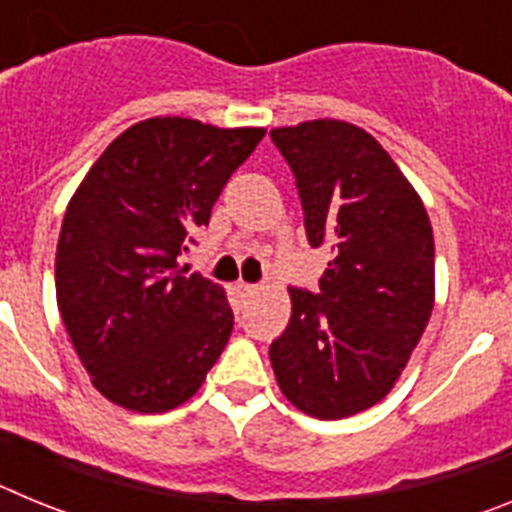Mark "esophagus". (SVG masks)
<instances>
[{
	"instance_id": "34e87169",
	"label": "esophagus",
	"mask_w": 512,
	"mask_h": 512,
	"mask_svg": "<svg viewBox=\"0 0 512 512\" xmlns=\"http://www.w3.org/2000/svg\"><path fill=\"white\" fill-rule=\"evenodd\" d=\"M256 284H246V282H241V284H235V292H238V295L241 297H251V295H256Z\"/></svg>"
}]
</instances>
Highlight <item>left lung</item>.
Wrapping results in <instances>:
<instances>
[{"mask_svg":"<svg viewBox=\"0 0 512 512\" xmlns=\"http://www.w3.org/2000/svg\"><path fill=\"white\" fill-rule=\"evenodd\" d=\"M269 135L295 174L307 243L333 253L318 295L289 289L292 318L269 359L295 408L348 418L392 390L431 320V220L390 153L351 122Z\"/></svg>","mask_w":512,"mask_h":512,"instance_id":"obj_1","label":"left lung"}]
</instances>
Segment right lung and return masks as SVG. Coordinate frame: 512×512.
Instances as JSON below:
<instances>
[{
	"instance_id": "obj_1",
	"label": "right lung",
	"mask_w": 512,
	"mask_h": 512,
	"mask_svg": "<svg viewBox=\"0 0 512 512\" xmlns=\"http://www.w3.org/2000/svg\"><path fill=\"white\" fill-rule=\"evenodd\" d=\"M264 128L151 117L112 140L63 215L56 300L92 384L135 413L200 390L233 330L220 284L179 259Z\"/></svg>"
}]
</instances>
